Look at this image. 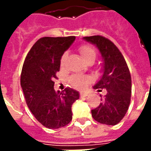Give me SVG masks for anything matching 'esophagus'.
<instances>
[{
    "mask_svg": "<svg viewBox=\"0 0 151 151\" xmlns=\"http://www.w3.org/2000/svg\"><path fill=\"white\" fill-rule=\"evenodd\" d=\"M88 92H81L80 93V96L81 97H86L88 96Z\"/></svg>",
    "mask_w": 151,
    "mask_h": 151,
    "instance_id": "esophagus-1",
    "label": "esophagus"
}]
</instances>
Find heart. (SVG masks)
Here are the masks:
<instances>
[{
  "label": "heart",
  "instance_id": "obj_1",
  "mask_svg": "<svg viewBox=\"0 0 151 151\" xmlns=\"http://www.w3.org/2000/svg\"><path fill=\"white\" fill-rule=\"evenodd\" d=\"M79 52H80V54L82 57V59L85 60L86 63H87L88 60H91V59H93L95 60L96 59V52L94 48L91 47L89 45H82L81 46L80 48H79ZM66 58H67V53L65 52L63 54L61 57V60H60V63H61V65L63 66L64 63H65V61H66ZM91 81V78L88 77V76H84V75H73L71 76L70 78V83L71 85H73V87L77 88H82L83 87H85V85H87L88 83L89 82Z\"/></svg>",
  "mask_w": 151,
  "mask_h": 151
}]
</instances>
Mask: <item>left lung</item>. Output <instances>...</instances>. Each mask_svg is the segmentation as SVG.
Wrapping results in <instances>:
<instances>
[{
  "mask_svg": "<svg viewBox=\"0 0 151 151\" xmlns=\"http://www.w3.org/2000/svg\"><path fill=\"white\" fill-rule=\"evenodd\" d=\"M96 46L103 58V75L93 86L95 89L104 88L106 94L100 96L102 103L92 110L96 122L108 125L118 124L129 109L132 93V79L129 67L122 52L112 41L102 36L83 37Z\"/></svg>",
  "mask_w": 151,
  "mask_h": 151,
  "instance_id": "8db88e82",
  "label": "left lung"
}]
</instances>
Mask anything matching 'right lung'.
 I'll return each instance as SVG.
<instances>
[{"label": "right lung", "mask_w": 151, "mask_h": 151, "mask_svg": "<svg viewBox=\"0 0 151 151\" xmlns=\"http://www.w3.org/2000/svg\"><path fill=\"white\" fill-rule=\"evenodd\" d=\"M74 41V36L40 38L22 66L20 83L27 106L35 118L48 129L68 124L72 120V104L79 99V92L70 88L55 92L53 81L59 71L62 55Z\"/></svg>", "instance_id": "right-lung-1"}]
</instances>
